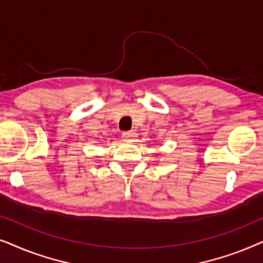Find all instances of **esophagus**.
<instances>
[{"mask_svg": "<svg viewBox=\"0 0 263 263\" xmlns=\"http://www.w3.org/2000/svg\"><path fill=\"white\" fill-rule=\"evenodd\" d=\"M122 138H123L125 141H133L136 138V133L134 132H125L122 134Z\"/></svg>", "mask_w": 263, "mask_h": 263, "instance_id": "34e87169", "label": "esophagus"}]
</instances>
